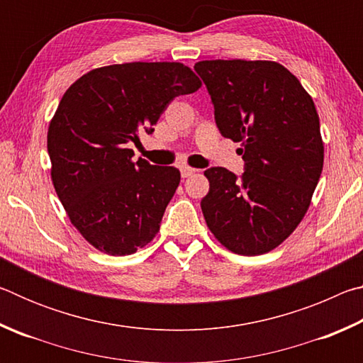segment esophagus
Here are the masks:
<instances>
[{
    "mask_svg": "<svg viewBox=\"0 0 363 363\" xmlns=\"http://www.w3.org/2000/svg\"><path fill=\"white\" fill-rule=\"evenodd\" d=\"M195 171H196V169H194V168H189V167H182V168H181V176H182V177H189V176H192V174H195Z\"/></svg>",
    "mask_w": 363,
    "mask_h": 363,
    "instance_id": "esophagus-1",
    "label": "esophagus"
}]
</instances>
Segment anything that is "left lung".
Returning <instances> with one entry per match:
<instances>
[{
    "label": "left lung",
    "instance_id": "obj_1",
    "mask_svg": "<svg viewBox=\"0 0 363 363\" xmlns=\"http://www.w3.org/2000/svg\"><path fill=\"white\" fill-rule=\"evenodd\" d=\"M195 72L211 96L219 133L238 149L245 173L205 171L206 225L227 250L267 253L304 218L323 168L320 121L312 97L270 60H201Z\"/></svg>",
    "mask_w": 363,
    "mask_h": 363
}]
</instances>
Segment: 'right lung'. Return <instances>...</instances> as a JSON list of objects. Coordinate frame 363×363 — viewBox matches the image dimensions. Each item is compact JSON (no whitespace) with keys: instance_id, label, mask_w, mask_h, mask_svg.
I'll list each match as a JSON object with an SVG mask.
<instances>
[{"instance_id":"obj_1","label":"right lung","mask_w":363,"mask_h":363,"mask_svg":"<svg viewBox=\"0 0 363 363\" xmlns=\"http://www.w3.org/2000/svg\"><path fill=\"white\" fill-rule=\"evenodd\" d=\"M200 86L179 62H130L91 70L65 91L48 130L51 177L72 224L99 251L136 253L158 233L181 173L133 162L128 147Z\"/></svg>"}]
</instances>
